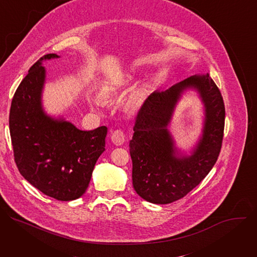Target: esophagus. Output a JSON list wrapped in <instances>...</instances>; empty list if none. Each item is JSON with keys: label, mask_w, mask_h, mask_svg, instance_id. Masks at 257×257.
I'll use <instances>...</instances> for the list:
<instances>
[{"label": "esophagus", "mask_w": 257, "mask_h": 257, "mask_svg": "<svg viewBox=\"0 0 257 257\" xmlns=\"http://www.w3.org/2000/svg\"><path fill=\"white\" fill-rule=\"evenodd\" d=\"M111 140L116 145H122L125 142V134L122 130H115L111 133Z\"/></svg>", "instance_id": "1"}]
</instances>
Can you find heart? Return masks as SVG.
Wrapping results in <instances>:
<instances>
[{"instance_id":"heart-1","label":"heart","mask_w":257,"mask_h":257,"mask_svg":"<svg viewBox=\"0 0 257 257\" xmlns=\"http://www.w3.org/2000/svg\"><path fill=\"white\" fill-rule=\"evenodd\" d=\"M129 81H130V78H124V79H122V80H121L119 83H117V84L108 85V86L103 90V93H104L105 95L112 94V93H114L116 90H118L119 88H121V87L125 86L126 84H128ZM93 102H94L95 104H98V103H99V101H98L97 98H94V99H93Z\"/></svg>"}]
</instances>
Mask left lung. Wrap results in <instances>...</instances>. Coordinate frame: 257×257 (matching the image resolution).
Listing matches in <instances>:
<instances>
[{"label":"left lung","mask_w":257,"mask_h":257,"mask_svg":"<svg viewBox=\"0 0 257 257\" xmlns=\"http://www.w3.org/2000/svg\"><path fill=\"white\" fill-rule=\"evenodd\" d=\"M195 91L204 105L202 134L189 154L175 146L168 126L182 94ZM225 105L213 80L193 75L165 91H155L141 106L130 140L132 183L144 200L168 204L184 197L206 177L222 148Z\"/></svg>","instance_id":"8db88e82"}]
</instances>
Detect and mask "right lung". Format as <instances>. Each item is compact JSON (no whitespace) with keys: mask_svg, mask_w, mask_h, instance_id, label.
<instances>
[{"mask_svg":"<svg viewBox=\"0 0 257 257\" xmlns=\"http://www.w3.org/2000/svg\"><path fill=\"white\" fill-rule=\"evenodd\" d=\"M41 58L28 71L11 103L9 127L17 168L44 194L61 201L81 197L97 159L105 151L107 128L85 131L64 117L49 115L43 105L47 71Z\"/></svg>","mask_w":257,"mask_h":257,"instance_id":"add662e5","label":"right lung"}]
</instances>
